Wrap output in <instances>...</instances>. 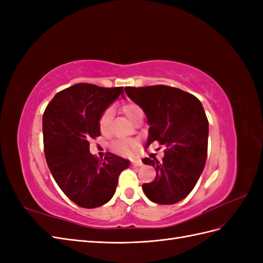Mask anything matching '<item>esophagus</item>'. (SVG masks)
Segmentation results:
<instances>
[{"label":"esophagus","mask_w":263,"mask_h":263,"mask_svg":"<svg viewBox=\"0 0 263 263\" xmlns=\"http://www.w3.org/2000/svg\"><path fill=\"white\" fill-rule=\"evenodd\" d=\"M132 164L134 166H140V165H142V162L140 159H134V160H132Z\"/></svg>","instance_id":"obj_1"}]
</instances>
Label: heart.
<instances>
[{
    "instance_id": "b5f03b06",
    "label": "heart",
    "mask_w": 263,
    "mask_h": 263,
    "mask_svg": "<svg viewBox=\"0 0 263 263\" xmlns=\"http://www.w3.org/2000/svg\"><path fill=\"white\" fill-rule=\"evenodd\" d=\"M122 112L133 124L144 117V112H142L141 107L137 104H135V103H126V104L122 106ZM113 116L114 112L110 107L106 108L104 112L102 113L99 119V127L102 133H106L108 130L110 123H112ZM136 146L137 142L135 140H116L113 142V148L116 153L124 156L130 155L134 149L136 148Z\"/></svg>"
}]
</instances>
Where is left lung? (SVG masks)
<instances>
[{
    "instance_id": "8db88e82",
    "label": "left lung",
    "mask_w": 263,
    "mask_h": 263,
    "mask_svg": "<svg viewBox=\"0 0 263 263\" xmlns=\"http://www.w3.org/2000/svg\"><path fill=\"white\" fill-rule=\"evenodd\" d=\"M125 92L147 116V147L155 141L164 147L162 161L142 159L157 172L153 182L142 184V191L154 203H178L194 189L206 162L209 121L202 103L166 85L127 86Z\"/></svg>"
}]
</instances>
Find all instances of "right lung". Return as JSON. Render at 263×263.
I'll return each instance as SVG.
<instances>
[{"instance_id": "right-lung-1", "label": "right lung", "mask_w": 263, "mask_h": 263, "mask_svg": "<svg viewBox=\"0 0 263 263\" xmlns=\"http://www.w3.org/2000/svg\"><path fill=\"white\" fill-rule=\"evenodd\" d=\"M124 87L78 83L60 91L43 116L46 161L58 186L71 201L95 209L113 197L121 172L129 160L108 153L104 160L90 153V139L99 137L102 113Z\"/></svg>"}]
</instances>
